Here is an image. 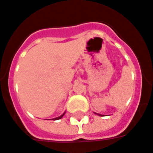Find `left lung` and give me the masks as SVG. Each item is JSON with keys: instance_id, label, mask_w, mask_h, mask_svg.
<instances>
[{"instance_id": "1", "label": "left lung", "mask_w": 153, "mask_h": 153, "mask_svg": "<svg viewBox=\"0 0 153 153\" xmlns=\"http://www.w3.org/2000/svg\"><path fill=\"white\" fill-rule=\"evenodd\" d=\"M95 114H97V113H95ZM98 114V115H100V116H103V115H101V114Z\"/></svg>"}]
</instances>
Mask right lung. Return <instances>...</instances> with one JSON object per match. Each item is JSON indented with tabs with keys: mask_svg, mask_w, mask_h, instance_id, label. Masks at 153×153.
<instances>
[{
	"mask_svg": "<svg viewBox=\"0 0 153 153\" xmlns=\"http://www.w3.org/2000/svg\"><path fill=\"white\" fill-rule=\"evenodd\" d=\"M64 114H65V113H64V114H62V115H61V116H60V117H56V118H53V120H58V119H61V118H62V117H63V116H64Z\"/></svg>",
	"mask_w": 153,
	"mask_h": 153,
	"instance_id": "add662e5",
	"label": "right lung"
}]
</instances>
